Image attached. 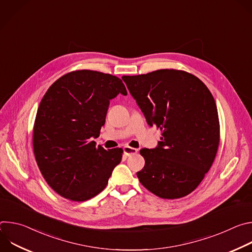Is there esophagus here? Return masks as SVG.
I'll use <instances>...</instances> for the list:
<instances>
[{"label": "esophagus", "instance_id": "1", "mask_svg": "<svg viewBox=\"0 0 252 252\" xmlns=\"http://www.w3.org/2000/svg\"><path fill=\"white\" fill-rule=\"evenodd\" d=\"M137 153V149H134V148H130V147H125L124 148V154L126 156H131V155H135Z\"/></svg>", "mask_w": 252, "mask_h": 252}]
</instances>
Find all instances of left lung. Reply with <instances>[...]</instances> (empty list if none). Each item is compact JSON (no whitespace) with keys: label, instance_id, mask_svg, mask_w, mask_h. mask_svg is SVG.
Listing matches in <instances>:
<instances>
[{"label":"left lung","instance_id":"8db88e82","mask_svg":"<svg viewBox=\"0 0 252 252\" xmlns=\"http://www.w3.org/2000/svg\"><path fill=\"white\" fill-rule=\"evenodd\" d=\"M148 124L161 130L156 149H142L146 164L140 184L158 197L174 199L192 192L217 156L220 121L215 100L195 76L178 69L124 76Z\"/></svg>","mask_w":252,"mask_h":252}]
</instances>
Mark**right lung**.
Returning a JSON list of instances; mask_svg holds the SVG:
<instances>
[{"instance_id":"obj_1","label":"right lung","mask_w":252,"mask_h":252,"mask_svg":"<svg viewBox=\"0 0 252 252\" xmlns=\"http://www.w3.org/2000/svg\"><path fill=\"white\" fill-rule=\"evenodd\" d=\"M126 95L121 79L96 70H75L47 91L35 116L32 147L48 185L61 196L88 200L109 182L124 151L96 147L110 100Z\"/></svg>"}]
</instances>
